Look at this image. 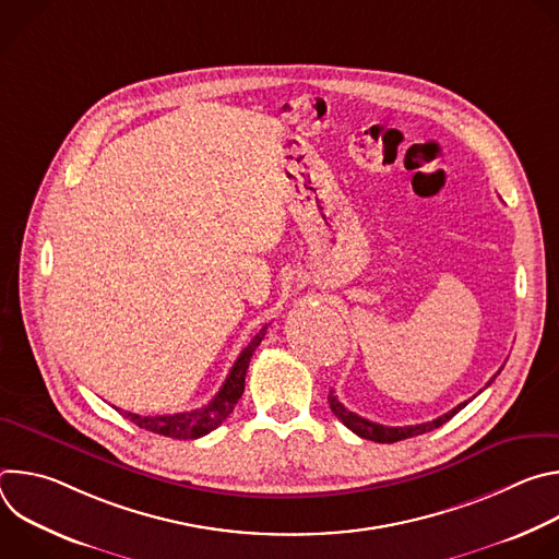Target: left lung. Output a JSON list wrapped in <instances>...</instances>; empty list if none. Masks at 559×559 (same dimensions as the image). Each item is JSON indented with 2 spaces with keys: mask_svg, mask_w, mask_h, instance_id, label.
I'll return each instance as SVG.
<instances>
[{
  "mask_svg": "<svg viewBox=\"0 0 559 559\" xmlns=\"http://www.w3.org/2000/svg\"><path fill=\"white\" fill-rule=\"evenodd\" d=\"M496 376H498V373H496ZM496 376H493V378H496ZM493 378L489 380V384L493 382ZM328 401H330V407H332L334 416H336L347 429H352L356 436H360V438H365V440H373V442H382V444H391V442H397V440H407V438H414V436H420V433H429V431L442 427L444 423H449V420H451L460 409H464L466 403H468V401H466V403L453 407L451 412H447L444 416H440V418H436V420H431V423L412 425V427H384V425L365 420V418H360L358 414L345 409V405L338 403V397L334 395V391L330 393Z\"/></svg>",
  "mask_w": 559,
  "mask_h": 559,
  "instance_id": "1",
  "label": "left lung"
}]
</instances>
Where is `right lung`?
Masks as SVG:
<instances>
[{
    "label": "right lung",
    "mask_w": 559,
    "mask_h": 559,
    "mask_svg": "<svg viewBox=\"0 0 559 559\" xmlns=\"http://www.w3.org/2000/svg\"><path fill=\"white\" fill-rule=\"evenodd\" d=\"M265 332H267V325H263V330L250 341V345L241 354H238L223 386L218 389V393L207 405H203L194 412H183V414H173V416H139V414H130V412H123V416L145 431L175 438V440H197V438L214 431L234 412L236 403L241 401L250 358L257 352V347L261 345Z\"/></svg>",
    "instance_id": "obj_1"
}]
</instances>
